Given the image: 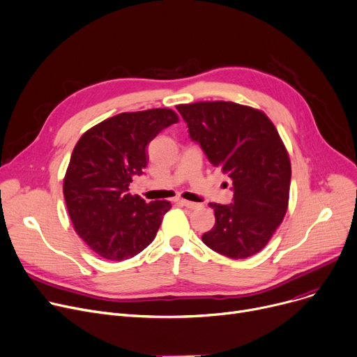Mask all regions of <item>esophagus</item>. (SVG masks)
Instances as JSON below:
<instances>
[{"label": "esophagus", "mask_w": 357, "mask_h": 357, "mask_svg": "<svg viewBox=\"0 0 357 357\" xmlns=\"http://www.w3.org/2000/svg\"><path fill=\"white\" fill-rule=\"evenodd\" d=\"M178 204L185 206V208H189V209H197L201 206V204H197V202H192V201H186V199H178Z\"/></svg>", "instance_id": "esophagus-1"}]
</instances>
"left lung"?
Masks as SVG:
<instances>
[{"instance_id":"obj_1","label":"left lung","mask_w":357,"mask_h":357,"mask_svg":"<svg viewBox=\"0 0 357 357\" xmlns=\"http://www.w3.org/2000/svg\"><path fill=\"white\" fill-rule=\"evenodd\" d=\"M189 136L232 181V202L209 204L215 225L202 235L211 250L241 259L263 250L287 212L291 165L266 113L232 102L179 105Z\"/></svg>"}]
</instances>
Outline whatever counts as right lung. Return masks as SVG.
I'll use <instances>...</instances> for the list:
<instances>
[{
	"label": "right lung",
	"instance_id": "right-lung-1",
	"mask_svg": "<svg viewBox=\"0 0 357 357\" xmlns=\"http://www.w3.org/2000/svg\"><path fill=\"white\" fill-rule=\"evenodd\" d=\"M178 122L171 109L121 113L89 129L71 153L63 194L75 231L96 254L122 261L156 236L171 202H146L129 194L148 165V145Z\"/></svg>",
	"mask_w": 357,
	"mask_h": 357
}]
</instances>
